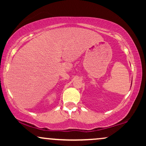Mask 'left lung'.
Listing matches in <instances>:
<instances>
[{
  "label": "left lung",
  "mask_w": 146,
  "mask_h": 146,
  "mask_svg": "<svg viewBox=\"0 0 146 146\" xmlns=\"http://www.w3.org/2000/svg\"><path fill=\"white\" fill-rule=\"evenodd\" d=\"M131 83H132V80H131Z\"/></svg>",
  "instance_id": "8db88e82"
}]
</instances>
